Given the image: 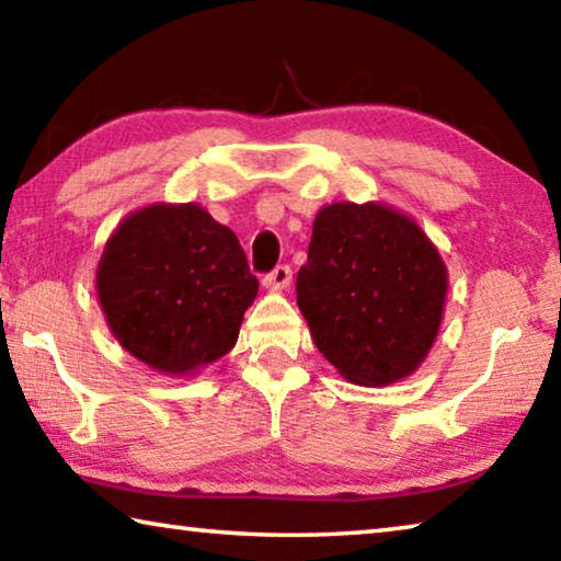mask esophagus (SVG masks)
Listing matches in <instances>:
<instances>
[{"instance_id": "1", "label": "esophagus", "mask_w": 561, "mask_h": 561, "mask_svg": "<svg viewBox=\"0 0 561 561\" xmlns=\"http://www.w3.org/2000/svg\"><path fill=\"white\" fill-rule=\"evenodd\" d=\"M262 284L267 289H272V291H282V289H287L289 284H291V270H289V264H279V267H274L267 277L262 279Z\"/></svg>"}]
</instances>
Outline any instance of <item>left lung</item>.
<instances>
[{
  "instance_id": "8db88e82",
  "label": "left lung",
  "mask_w": 561,
  "mask_h": 561,
  "mask_svg": "<svg viewBox=\"0 0 561 561\" xmlns=\"http://www.w3.org/2000/svg\"><path fill=\"white\" fill-rule=\"evenodd\" d=\"M448 270L411 217L381 203L321 207L297 304L311 339L356 386L411 376L438 336Z\"/></svg>"
}]
</instances>
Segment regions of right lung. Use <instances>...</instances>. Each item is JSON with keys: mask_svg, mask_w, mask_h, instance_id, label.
I'll use <instances>...</instances> for the list:
<instances>
[{"mask_svg": "<svg viewBox=\"0 0 561 561\" xmlns=\"http://www.w3.org/2000/svg\"><path fill=\"white\" fill-rule=\"evenodd\" d=\"M96 289L111 334L130 356L185 376L234 346L260 284L230 227L195 203H160L108 237Z\"/></svg>", "mask_w": 561, "mask_h": 561, "instance_id": "right-lung-1", "label": "right lung"}]
</instances>
